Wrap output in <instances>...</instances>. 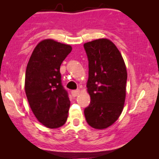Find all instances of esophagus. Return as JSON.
<instances>
[{"label":"esophagus","mask_w":159,"mask_h":159,"mask_svg":"<svg viewBox=\"0 0 159 159\" xmlns=\"http://www.w3.org/2000/svg\"><path fill=\"white\" fill-rule=\"evenodd\" d=\"M79 90H74V91H71V94L73 97H76L78 94H79Z\"/></svg>","instance_id":"1"}]
</instances>
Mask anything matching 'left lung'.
<instances>
[{
  "label": "left lung",
  "instance_id": "8db88e82",
  "mask_svg": "<svg viewBox=\"0 0 159 159\" xmlns=\"http://www.w3.org/2000/svg\"><path fill=\"white\" fill-rule=\"evenodd\" d=\"M89 59L87 82L91 102L84 108L85 119L96 129L109 127L124 108L127 70L121 53L110 40H94L84 44Z\"/></svg>",
  "mask_w": 159,
  "mask_h": 159
}]
</instances>
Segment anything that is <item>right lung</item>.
<instances>
[{
  "instance_id": "obj_1",
  "label": "right lung",
  "mask_w": 159,
  "mask_h": 159,
  "mask_svg": "<svg viewBox=\"0 0 159 159\" xmlns=\"http://www.w3.org/2000/svg\"><path fill=\"white\" fill-rule=\"evenodd\" d=\"M68 44L54 40L41 41L32 52L25 73V93L37 119L49 129L63 125L70 100L61 83L60 67L71 51Z\"/></svg>"
}]
</instances>
